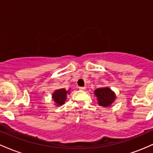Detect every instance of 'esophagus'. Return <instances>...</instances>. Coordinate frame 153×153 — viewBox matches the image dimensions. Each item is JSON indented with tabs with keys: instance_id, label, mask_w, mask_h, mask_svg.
I'll list each match as a JSON object with an SVG mask.
<instances>
[{
	"instance_id": "esophagus-1",
	"label": "esophagus",
	"mask_w": 153,
	"mask_h": 153,
	"mask_svg": "<svg viewBox=\"0 0 153 153\" xmlns=\"http://www.w3.org/2000/svg\"><path fill=\"white\" fill-rule=\"evenodd\" d=\"M79 90H85L86 89V87H79Z\"/></svg>"
}]
</instances>
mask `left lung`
Masks as SVG:
<instances>
[{"mask_svg":"<svg viewBox=\"0 0 153 153\" xmlns=\"http://www.w3.org/2000/svg\"><path fill=\"white\" fill-rule=\"evenodd\" d=\"M95 95L97 97L98 104L100 106L108 107L112 102H114L116 96L108 87L98 88L95 91Z\"/></svg>","mask_w":153,"mask_h":153,"instance_id":"1","label":"left lung"}]
</instances>
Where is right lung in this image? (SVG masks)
<instances>
[{"label": "right lung", "mask_w": 153, "mask_h": 153, "mask_svg": "<svg viewBox=\"0 0 153 153\" xmlns=\"http://www.w3.org/2000/svg\"><path fill=\"white\" fill-rule=\"evenodd\" d=\"M68 92V91H66L65 89H61V90L55 91L53 94V98L57 105H61L64 103Z\"/></svg>", "instance_id": "1"}]
</instances>
